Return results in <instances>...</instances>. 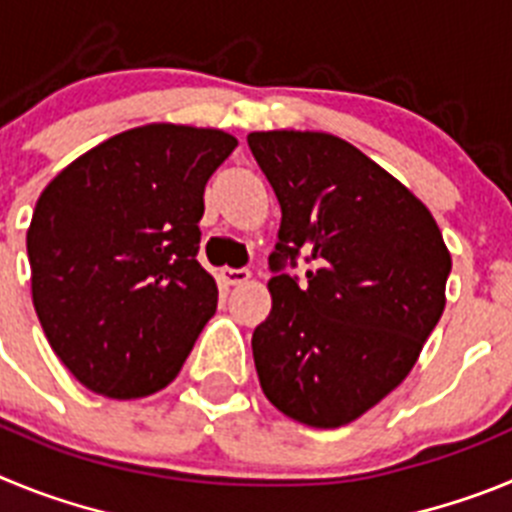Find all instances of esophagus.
Returning <instances> with one entry per match:
<instances>
[{"mask_svg": "<svg viewBox=\"0 0 512 512\" xmlns=\"http://www.w3.org/2000/svg\"><path fill=\"white\" fill-rule=\"evenodd\" d=\"M220 279H223L225 284H243L251 279V271L248 269H230V266H225V269H220Z\"/></svg>", "mask_w": 512, "mask_h": 512, "instance_id": "34e87169", "label": "esophagus"}]
</instances>
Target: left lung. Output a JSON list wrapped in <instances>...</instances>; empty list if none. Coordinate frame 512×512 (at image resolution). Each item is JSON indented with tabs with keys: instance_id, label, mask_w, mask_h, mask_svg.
Here are the masks:
<instances>
[{
	"instance_id": "left-lung-1",
	"label": "left lung",
	"mask_w": 512,
	"mask_h": 512,
	"mask_svg": "<svg viewBox=\"0 0 512 512\" xmlns=\"http://www.w3.org/2000/svg\"><path fill=\"white\" fill-rule=\"evenodd\" d=\"M282 207L271 312L253 330L266 400L310 428H341L400 387L446 307L451 253L431 210L338 135L248 133ZM300 252V288L281 274Z\"/></svg>"
}]
</instances>
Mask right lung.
Here are the masks:
<instances>
[{"label": "right lung", "mask_w": 512, "mask_h": 512, "mask_svg": "<svg viewBox=\"0 0 512 512\" xmlns=\"http://www.w3.org/2000/svg\"><path fill=\"white\" fill-rule=\"evenodd\" d=\"M238 146L220 128L148 122L71 161L27 228L45 338L87 390L135 400L182 372L215 315L197 261L205 184Z\"/></svg>", "instance_id": "add662e5"}]
</instances>
